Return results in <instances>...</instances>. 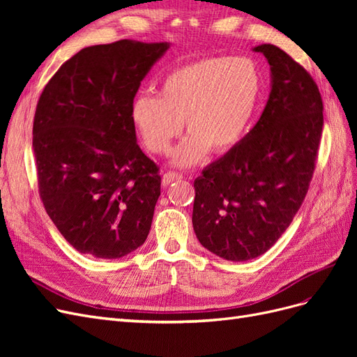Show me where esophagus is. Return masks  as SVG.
<instances>
[{
  "label": "esophagus",
  "instance_id": "obj_1",
  "mask_svg": "<svg viewBox=\"0 0 357 357\" xmlns=\"http://www.w3.org/2000/svg\"><path fill=\"white\" fill-rule=\"evenodd\" d=\"M183 178V174H180V172H176V171H167L164 177H162V185L164 186H168L169 183L176 181V180H180Z\"/></svg>",
  "mask_w": 357,
  "mask_h": 357
}]
</instances>
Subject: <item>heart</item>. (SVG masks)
Wrapping results in <instances>:
<instances>
[{
  "label": "heart",
  "instance_id": "b5f03b06",
  "mask_svg": "<svg viewBox=\"0 0 357 357\" xmlns=\"http://www.w3.org/2000/svg\"><path fill=\"white\" fill-rule=\"evenodd\" d=\"M261 91V74L253 61L204 58L171 71L159 95H138L131 107L132 123L149 152L167 155L185 121L190 135L174 162L190 167L208 150L223 153L240 142Z\"/></svg>",
  "mask_w": 357,
  "mask_h": 357
}]
</instances>
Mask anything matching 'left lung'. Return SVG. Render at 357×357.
I'll return each instance as SVG.
<instances>
[{"label":"left lung","mask_w":357,"mask_h":357,"mask_svg":"<svg viewBox=\"0 0 357 357\" xmlns=\"http://www.w3.org/2000/svg\"><path fill=\"white\" fill-rule=\"evenodd\" d=\"M273 86L264 113L238 144L193 181L199 243L226 261L264 255L289 228L314 174L323 101L310 73L274 45H261Z\"/></svg>","instance_id":"8db88e82"}]
</instances>
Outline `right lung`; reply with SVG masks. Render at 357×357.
<instances>
[{"label": "right lung", "instance_id": "add662e5", "mask_svg": "<svg viewBox=\"0 0 357 357\" xmlns=\"http://www.w3.org/2000/svg\"><path fill=\"white\" fill-rule=\"evenodd\" d=\"M168 47L119 40L82 49L40 95L32 126L38 193L80 253L117 259L147 238L160 176L137 144L131 107Z\"/></svg>", "mask_w": 357, "mask_h": 357}]
</instances>
